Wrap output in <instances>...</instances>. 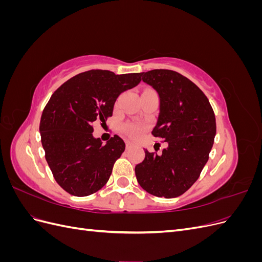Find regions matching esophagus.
I'll list each match as a JSON object with an SVG mask.
<instances>
[{
	"label": "esophagus",
	"mask_w": 262,
	"mask_h": 262,
	"mask_svg": "<svg viewBox=\"0 0 262 262\" xmlns=\"http://www.w3.org/2000/svg\"><path fill=\"white\" fill-rule=\"evenodd\" d=\"M132 143H130V142H126V144H125V147H126V149H130V148H132Z\"/></svg>",
	"instance_id": "obj_1"
}]
</instances>
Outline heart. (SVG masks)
Returning a JSON list of instances; mask_svg holds the SVG:
<instances>
[{"mask_svg": "<svg viewBox=\"0 0 262 262\" xmlns=\"http://www.w3.org/2000/svg\"><path fill=\"white\" fill-rule=\"evenodd\" d=\"M123 132L128 134L129 137L133 139H138L141 137V134L143 133L144 128L141 124L138 123H125L122 128Z\"/></svg>", "mask_w": 262, "mask_h": 262, "instance_id": "b5f03b06", "label": "heart"}]
</instances>
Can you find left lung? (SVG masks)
<instances>
[{
	"instance_id": "obj_1",
	"label": "left lung",
	"mask_w": 262,
	"mask_h": 262,
	"mask_svg": "<svg viewBox=\"0 0 262 262\" xmlns=\"http://www.w3.org/2000/svg\"><path fill=\"white\" fill-rule=\"evenodd\" d=\"M141 76L160 95V115L152 134L167 147L161 155L145 149L136 176L148 193L170 199L185 193L199 178L216 133L215 116L203 92L178 72L161 69Z\"/></svg>"
}]
</instances>
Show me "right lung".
I'll list each match as a JSON object with an SVG mask.
<instances>
[{
    "label": "right lung",
    "instance_id": "obj_1",
    "mask_svg": "<svg viewBox=\"0 0 262 262\" xmlns=\"http://www.w3.org/2000/svg\"><path fill=\"white\" fill-rule=\"evenodd\" d=\"M141 82V73L91 70L70 78L46 105L39 130L46 161L59 186L76 196L104 187L125 144L117 134L102 144L93 123L113 116L115 101Z\"/></svg>",
    "mask_w": 262,
    "mask_h": 262
}]
</instances>
